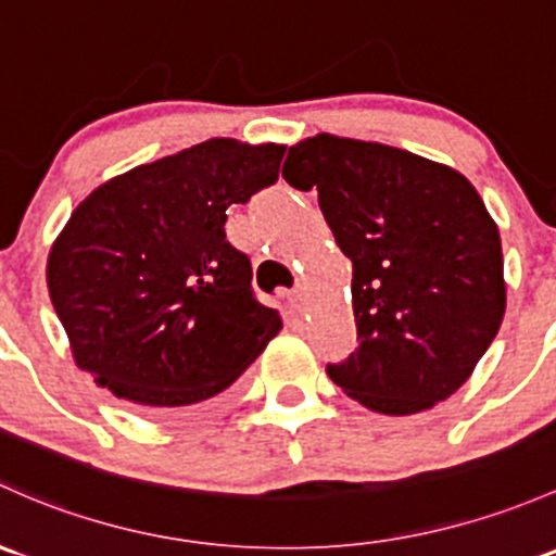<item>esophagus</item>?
<instances>
[{
    "label": "esophagus",
    "instance_id": "esophagus-1",
    "mask_svg": "<svg viewBox=\"0 0 556 556\" xmlns=\"http://www.w3.org/2000/svg\"><path fill=\"white\" fill-rule=\"evenodd\" d=\"M306 295H308V285L306 282H298L293 288V293H290V306L295 308V312H303L306 308Z\"/></svg>",
    "mask_w": 556,
    "mask_h": 556
}]
</instances>
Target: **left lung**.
Wrapping results in <instances>:
<instances>
[{
	"label": "left lung",
	"mask_w": 556,
	"mask_h": 556,
	"mask_svg": "<svg viewBox=\"0 0 556 556\" xmlns=\"http://www.w3.org/2000/svg\"><path fill=\"white\" fill-rule=\"evenodd\" d=\"M352 261L359 349L327 365L352 400L413 416L475 372L504 323L501 233L482 197L453 167L330 132L290 146L282 167Z\"/></svg>",
	"instance_id": "1"
}]
</instances>
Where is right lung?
Returning <instances> with one entry per match:
<instances>
[{
    "label": "right lung",
    "instance_id": "obj_1",
    "mask_svg": "<svg viewBox=\"0 0 556 556\" xmlns=\"http://www.w3.org/2000/svg\"><path fill=\"white\" fill-rule=\"evenodd\" d=\"M282 143L210 138L114 175L77 204L47 255L74 362L119 400L194 418L282 330L255 301L226 210L279 178Z\"/></svg>",
    "mask_w": 556,
    "mask_h": 556
}]
</instances>
